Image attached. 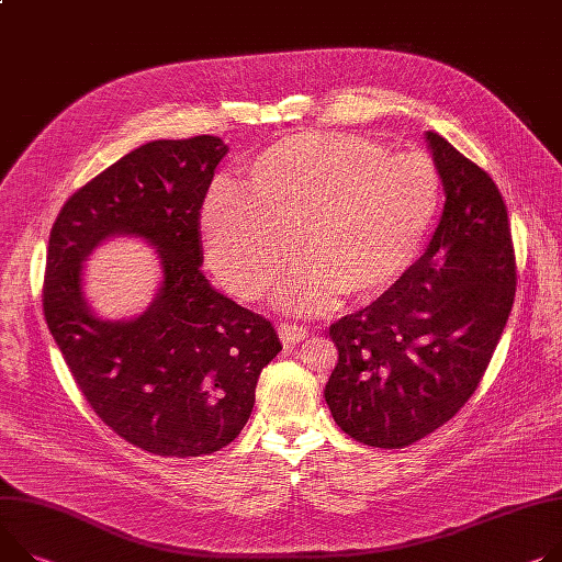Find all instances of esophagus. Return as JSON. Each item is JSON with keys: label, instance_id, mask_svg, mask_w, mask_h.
Wrapping results in <instances>:
<instances>
[{"label": "esophagus", "instance_id": "esophagus-1", "mask_svg": "<svg viewBox=\"0 0 562 562\" xmlns=\"http://www.w3.org/2000/svg\"><path fill=\"white\" fill-rule=\"evenodd\" d=\"M279 337L283 344H299L301 339L308 337V328L301 326V324H279Z\"/></svg>", "mask_w": 562, "mask_h": 562}]
</instances>
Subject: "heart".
Returning <instances> with one entry per match:
<instances>
[{
    "instance_id": "1",
    "label": "heart",
    "mask_w": 562,
    "mask_h": 562,
    "mask_svg": "<svg viewBox=\"0 0 562 562\" xmlns=\"http://www.w3.org/2000/svg\"><path fill=\"white\" fill-rule=\"evenodd\" d=\"M245 184L249 194L213 184L202 202L209 261L236 296L261 299L301 229L308 261L277 288V304L296 313L390 292L416 266L443 202L435 161L349 133L279 139L256 155Z\"/></svg>"
}]
</instances>
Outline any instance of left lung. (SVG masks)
<instances>
[{
  "mask_svg": "<svg viewBox=\"0 0 562 562\" xmlns=\"http://www.w3.org/2000/svg\"><path fill=\"white\" fill-rule=\"evenodd\" d=\"M441 172V223L416 266L369 306L330 324L326 384L335 423L398 450L448 423L474 394L513 308L517 266L504 198L488 172L425 135Z\"/></svg>",
  "mask_w": 562,
  "mask_h": 562,
  "instance_id": "obj_1",
  "label": "left lung"
}]
</instances>
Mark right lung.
Returning <instances> with one entry per match:
<instances>
[{"mask_svg": "<svg viewBox=\"0 0 562 562\" xmlns=\"http://www.w3.org/2000/svg\"><path fill=\"white\" fill-rule=\"evenodd\" d=\"M225 155L211 135L144 144L80 187L49 234L42 308L78 390L121 439L159 457L229 446L281 351L270 319L215 292L200 270L198 218ZM116 233L146 237L162 258V288L131 323L97 321L79 290L81 261Z\"/></svg>", "mask_w": 562, "mask_h": 562, "instance_id": "add662e5", "label": "right lung"}]
</instances>
